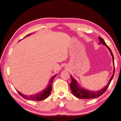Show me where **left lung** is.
Instances as JSON below:
<instances>
[{"label": "left lung", "instance_id": "left-lung-1", "mask_svg": "<svg viewBox=\"0 0 121 121\" xmlns=\"http://www.w3.org/2000/svg\"><path fill=\"white\" fill-rule=\"evenodd\" d=\"M99 39L100 40L99 45L102 44V45H104V46H106V47L109 49L110 53H111V55L112 56L113 63V67H114L113 73V75L111 76V78H110L108 83L107 84V85H106L104 88H102L101 89L99 90V91H89V90H87L86 89L83 88V87H82L81 86H79L78 81H77L76 79H74L73 77L71 75V78L72 79L71 83L70 84L71 91L74 96H75L76 98H78L83 99H90L96 98L100 97L107 91V89L108 88L110 83H111L112 78H113L114 73H115V67H114L113 55V53L112 52L111 49H110V48L107 45L106 43L104 42V40L102 39L101 37H100L99 36Z\"/></svg>", "mask_w": 121, "mask_h": 121}]
</instances>
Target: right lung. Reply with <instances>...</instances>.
Wrapping results in <instances>:
<instances>
[{
	"mask_svg": "<svg viewBox=\"0 0 121 121\" xmlns=\"http://www.w3.org/2000/svg\"><path fill=\"white\" fill-rule=\"evenodd\" d=\"M28 34L25 37L29 36L30 35V34ZM56 75V74L53 76L52 78H51L49 81L48 86L46 87V88L45 89H43L42 91L38 92V93H36L33 95H30V96H27V95H25L24 94H22V93H21V92L19 91H17L18 93L19 94V95H21L23 98L26 99L27 100H33V101H41V100H44L47 98L49 96L51 93V91H52V83L54 78H55Z\"/></svg>",
	"mask_w": 121,
	"mask_h": 121,
	"instance_id": "1",
	"label": "right lung"
}]
</instances>
